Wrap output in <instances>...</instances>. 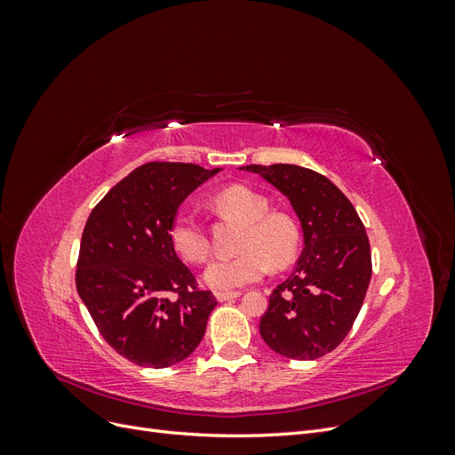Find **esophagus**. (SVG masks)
Masks as SVG:
<instances>
[{
  "label": "esophagus",
  "instance_id": "obj_1",
  "mask_svg": "<svg viewBox=\"0 0 455 455\" xmlns=\"http://www.w3.org/2000/svg\"><path fill=\"white\" fill-rule=\"evenodd\" d=\"M243 292L241 291H233V292H218V301H229V299H235L239 298Z\"/></svg>",
  "mask_w": 455,
  "mask_h": 455
}]
</instances>
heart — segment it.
<instances>
[{
  "mask_svg": "<svg viewBox=\"0 0 455 455\" xmlns=\"http://www.w3.org/2000/svg\"><path fill=\"white\" fill-rule=\"evenodd\" d=\"M214 209L244 224L237 249L241 254L220 258L204 271V281L214 291L229 292L259 281L269 271L292 264L299 244L294 220L283 212H269V201L244 186H231L214 197ZM174 251L191 264L209 258L211 241L206 229L188 212H180L171 226Z\"/></svg>",
  "mask_w": 455,
  "mask_h": 455,
  "instance_id": "b5f03b06",
  "label": "heart"
}]
</instances>
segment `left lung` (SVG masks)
I'll return each instance as SVG.
<instances>
[{
	"mask_svg": "<svg viewBox=\"0 0 455 455\" xmlns=\"http://www.w3.org/2000/svg\"><path fill=\"white\" fill-rule=\"evenodd\" d=\"M291 201L304 231L294 273L269 296L259 321L267 346L315 361L346 339L371 277L366 229L351 201L326 176L298 164H246Z\"/></svg>",
	"mask_w": 455,
	"mask_h": 455,
	"instance_id": "8db88e82",
	"label": "left lung"
}]
</instances>
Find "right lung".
I'll use <instances>...</instances> for the list:
<instances>
[{
    "label": "right lung",
    "instance_id": "1",
    "mask_svg": "<svg viewBox=\"0 0 455 455\" xmlns=\"http://www.w3.org/2000/svg\"><path fill=\"white\" fill-rule=\"evenodd\" d=\"M220 169L146 163L94 206L76 286L102 338L131 363L167 368L201 343L216 307L171 243L178 206Z\"/></svg>",
    "mask_w": 455,
    "mask_h": 455
}]
</instances>
